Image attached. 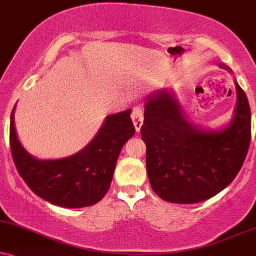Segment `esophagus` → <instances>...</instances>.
<instances>
[{"label":"esophagus","mask_w":256,"mask_h":256,"mask_svg":"<svg viewBox=\"0 0 256 256\" xmlns=\"http://www.w3.org/2000/svg\"><path fill=\"white\" fill-rule=\"evenodd\" d=\"M132 121L134 123V127L136 129V132L140 130L141 126L144 123V110L141 109L140 106L134 108L133 111H132Z\"/></svg>","instance_id":"1"}]
</instances>
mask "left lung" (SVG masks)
<instances>
[{
  "label": "left lung",
  "instance_id": "8db88e82",
  "mask_svg": "<svg viewBox=\"0 0 256 256\" xmlns=\"http://www.w3.org/2000/svg\"><path fill=\"white\" fill-rule=\"evenodd\" d=\"M235 85V116L222 130H202L188 122L169 90L147 96L140 133L147 175L159 198L174 204L201 202L237 176L250 144L252 115L247 96Z\"/></svg>",
  "mask_w": 256,
  "mask_h": 256
}]
</instances>
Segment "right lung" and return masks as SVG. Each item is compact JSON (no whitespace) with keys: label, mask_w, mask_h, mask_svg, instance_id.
Here are the masks:
<instances>
[{"label":"right lung","mask_w":256,"mask_h":256,"mask_svg":"<svg viewBox=\"0 0 256 256\" xmlns=\"http://www.w3.org/2000/svg\"><path fill=\"white\" fill-rule=\"evenodd\" d=\"M10 115L9 141L18 172L39 198L56 206H92L109 190L116 162L126 141L135 133L132 110L109 115L91 142L80 152L61 159L34 158L18 140Z\"/></svg>","instance_id":"obj_1"}]
</instances>
